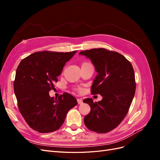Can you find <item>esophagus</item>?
<instances>
[{
  "instance_id": "esophagus-1",
  "label": "esophagus",
  "mask_w": 160,
  "mask_h": 160,
  "mask_svg": "<svg viewBox=\"0 0 160 160\" xmlns=\"http://www.w3.org/2000/svg\"><path fill=\"white\" fill-rule=\"evenodd\" d=\"M77 102H78L79 104H82L83 102V99H82L81 98H78L77 99Z\"/></svg>"
}]
</instances>
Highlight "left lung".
Listing matches in <instances>:
<instances>
[{"mask_svg": "<svg viewBox=\"0 0 160 160\" xmlns=\"http://www.w3.org/2000/svg\"><path fill=\"white\" fill-rule=\"evenodd\" d=\"M79 55L89 58L98 73L91 93L103 97L98 102L90 98L83 100L91 108L84 123L92 132L108 133L118 127L128 113L136 88L133 68L120 53L104 48L83 51Z\"/></svg>", "mask_w": 160, "mask_h": 160, "instance_id": "left-lung-1", "label": "left lung"}]
</instances>
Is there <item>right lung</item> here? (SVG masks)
Masks as SVG:
<instances>
[{
	"instance_id": "right-lung-1",
	"label": "right lung",
	"mask_w": 160,
	"mask_h": 160,
	"mask_svg": "<svg viewBox=\"0 0 160 160\" xmlns=\"http://www.w3.org/2000/svg\"><path fill=\"white\" fill-rule=\"evenodd\" d=\"M76 52H36L23 59L17 67L14 91L18 109L29 127L38 132L59 129L67 112L77 104L69 93H64L58 99L49 96L57 77Z\"/></svg>"
}]
</instances>
